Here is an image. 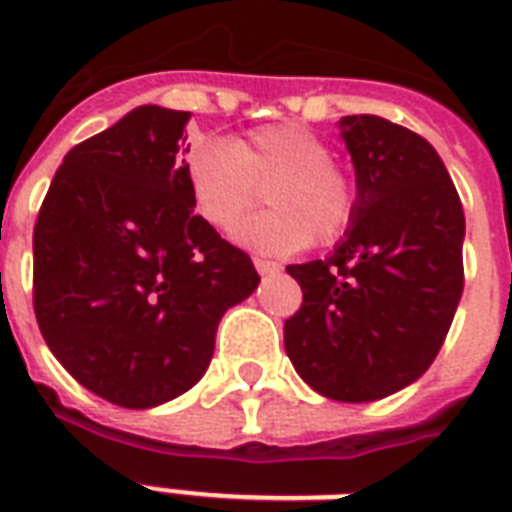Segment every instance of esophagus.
<instances>
[{"mask_svg":"<svg viewBox=\"0 0 512 512\" xmlns=\"http://www.w3.org/2000/svg\"><path fill=\"white\" fill-rule=\"evenodd\" d=\"M255 268L260 276H268V273H276L281 268L279 263H273V260H263V257H255Z\"/></svg>","mask_w":512,"mask_h":512,"instance_id":"1","label":"esophagus"}]
</instances>
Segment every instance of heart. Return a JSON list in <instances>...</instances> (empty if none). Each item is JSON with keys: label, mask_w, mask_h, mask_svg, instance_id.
Instances as JSON below:
<instances>
[{"label": "heart", "mask_w": 512, "mask_h": 512, "mask_svg": "<svg viewBox=\"0 0 512 512\" xmlns=\"http://www.w3.org/2000/svg\"><path fill=\"white\" fill-rule=\"evenodd\" d=\"M185 180L193 207L217 231H231L257 204V188H268L271 212L236 231L239 244L263 255L329 244L356 212V188L332 164V148L300 124L260 127L231 143L204 140L185 156Z\"/></svg>", "instance_id": "b5f03b06"}]
</instances>
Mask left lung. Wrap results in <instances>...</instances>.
<instances>
[{"mask_svg": "<svg viewBox=\"0 0 512 512\" xmlns=\"http://www.w3.org/2000/svg\"><path fill=\"white\" fill-rule=\"evenodd\" d=\"M356 212L332 255L287 273L303 289L284 348L316 393L377 401L428 372L462 297L465 215L428 140L380 116H342Z\"/></svg>", "mask_w": 512, "mask_h": 512, "instance_id": "obj_1", "label": "left lung"}]
</instances>
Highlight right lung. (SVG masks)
I'll use <instances>...</instances> for the list:
<instances>
[{
  "label": "right lung",
  "instance_id": "right-lung-1",
  "mask_svg": "<svg viewBox=\"0 0 512 512\" xmlns=\"http://www.w3.org/2000/svg\"><path fill=\"white\" fill-rule=\"evenodd\" d=\"M191 114L138 106L66 154L34 228V311L66 372L124 409L183 396L207 372L255 265L193 215Z\"/></svg>",
  "mask_w": 512,
  "mask_h": 512
}]
</instances>
